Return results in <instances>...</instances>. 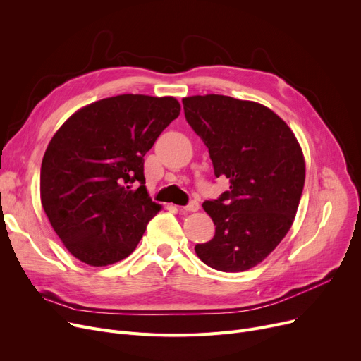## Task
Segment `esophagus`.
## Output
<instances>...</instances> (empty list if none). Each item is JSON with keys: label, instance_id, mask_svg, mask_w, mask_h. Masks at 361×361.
Segmentation results:
<instances>
[{"label": "esophagus", "instance_id": "obj_1", "mask_svg": "<svg viewBox=\"0 0 361 361\" xmlns=\"http://www.w3.org/2000/svg\"><path fill=\"white\" fill-rule=\"evenodd\" d=\"M199 207H200L199 202H196V200H192V202L188 203L187 206L181 207V211H183V212H196V211H199Z\"/></svg>", "mask_w": 361, "mask_h": 361}]
</instances>
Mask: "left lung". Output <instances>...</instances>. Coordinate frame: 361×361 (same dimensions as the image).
<instances>
[{
  "mask_svg": "<svg viewBox=\"0 0 361 361\" xmlns=\"http://www.w3.org/2000/svg\"><path fill=\"white\" fill-rule=\"evenodd\" d=\"M183 105L215 176L230 180L228 192L203 203L215 235L196 244V255L216 271H247L291 228L306 177L301 147L286 121L257 102L197 94Z\"/></svg>",
  "mask_w": 361,
  "mask_h": 361,
  "instance_id": "1",
  "label": "left lung"
}]
</instances>
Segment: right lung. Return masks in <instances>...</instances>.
Instances as JSON below:
<instances>
[{
    "instance_id": "1",
    "label": "right lung",
    "mask_w": 361,
    "mask_h": 361,
    "mask_svg": "<svg viewBox=\"0 0 361 361\" xmlns=\"http://www.w3.org/2000/svg\"><path fill=\"white\" fill-rule=\"evenodd\" d=\"M176 98L118 94L83 106L51 139L41 202L66 249L106 267L137 247L161 206L147 195L146 152L180 116Z\"/></svg>"
}]
</instances>
